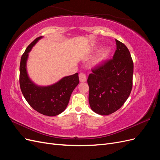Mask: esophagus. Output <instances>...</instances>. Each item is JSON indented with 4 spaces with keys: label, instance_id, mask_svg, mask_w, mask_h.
<instances>
[{
    "label": "esophagus",
    "instance_id": "obj_1",
    "mask_svg": "<svg viewBox=\"0 0 160 160\" xmlns=\"http://www.w3.org/2000/svg\"><path fill=\"white\" fill-rule=\"evenodd\" d=\"M79 78L80 82H85L87 80L86 75L85 73H83V72H81V73H79Z\"/></svg>",
    "mask_w": 160,
    "mask_h": 160
}]
</instances>
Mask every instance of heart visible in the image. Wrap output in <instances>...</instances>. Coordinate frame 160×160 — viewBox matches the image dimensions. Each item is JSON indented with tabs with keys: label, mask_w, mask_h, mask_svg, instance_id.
I'll list each match as a JSON object with an SVG mask.
<instances>
[{
	"label": "heart",
	"mask_w": 160,
	"mask_h": 160,
	"mask_svg": "<svg viewBox=\"0 0 160 160\" xmlns=\"http://www.w3.org/2000/svg\"><path fill=\"white\" fill-rule=\"evenodd\" d=\"M110 53V49L108 47H104L101 49L91 60V65L98 66L103 62Z\"/></svg>",
	"instance_id": "obj_1"
}]
</instances>
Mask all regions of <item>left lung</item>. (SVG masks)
Returning a JSON list of instances; mask_svg holds the SVG:
<instances>
[{"instance_id":"8db88e82","label":"left lung","mask_w":160,"mask_h":160,"mask_svg":"<svg viewBox=\"0 0 160 160\" xmlns=\"http://www.w3.org/2000/svg\"><path fill=\"white\" fill-rule=\"evenodd\" d=\"M117 49L112 59L105 61L89 74V102L96 113L108 115L124 104L132 89L133 62L123 43L115 39Z\"/></svg>"}]
</instances>
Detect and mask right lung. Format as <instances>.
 <instances>
[{"instance_id": "obj_1", "label": "right lung", "mask_w": 160, "mask_h": 160, "mask_svg": "<svg viewBox=\"0 0 160 160\" xmlns=\"http://www.w3.org/2000/svg\"><path fill=\"white\" fill-rule=\"evenodd\" d=\"M42 38L39 37L34 40L22 55L19 82L24 98L31 107L44 115L55 116L66 109L72 92L79 84V79L77 72L64 77L56 83L49 86H38L30 79L27 71L28 52Z\"/></svg>"}]
</instances>
